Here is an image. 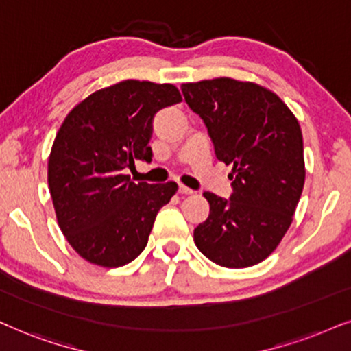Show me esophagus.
Masks as SVG:
<instances>
[{
  "mask_svg": "<svg viewBox=\"0 0 351 351\" xmlns=\"http://www.w3.org/2000/svg\"><path fill=\"white\" fill-rule=\"evenodd\" d=\"M178 193H180V194H186V195H189V194H193L194 191H193V189H189V188H186V186H183V184H180V186H178Z\"/></svg>",
  "mask_w": 351,
  "mask_h": 351,
  "instance_id": "esophagus-1",
  "label": "esophagus"
}]
</instances>
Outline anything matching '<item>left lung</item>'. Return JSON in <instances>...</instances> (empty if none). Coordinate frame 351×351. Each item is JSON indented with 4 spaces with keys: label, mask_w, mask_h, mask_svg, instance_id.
I'll return each instance as SVG.
<instances>
[{
    "label": "left lung",
    "mask_w": 351,
    "mask_h": 351,
    "mask_svg": "<svg viewBox=\"0 0 351 351\" xmlns=\"http://www.w3.org/2000/svg\"><path fill=\"white\" fill-rule=\"evenodd\" d=\"M181 91L215 156L232 167L230 199L204 193L210 213L194 230L195 245L219 266H254L279 245L300 200V125L273 91L250 82L213 78L184 83Z\"/></svg>",
    "instance_id": "obj_1"
}]
</instances>
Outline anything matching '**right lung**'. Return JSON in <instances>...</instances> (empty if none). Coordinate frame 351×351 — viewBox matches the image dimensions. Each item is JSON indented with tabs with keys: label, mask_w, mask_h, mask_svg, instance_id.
I'll return each mask as SVG.
<instances>
[{
	"label": "right lung",
	"mask_w": 351,
	"mask_h": 351,
	"mask_svg": "<svg viewBox=\"0 0 351 351\" xmlns=\"http://www.w3.org/2000/svg\"><path fill=\"white\" fill-rule=\"evenodd\" d=\"M173 85L125 80L75 106L56 134L48 184L65 239L90 263L117 268L147 245L157 212L178 186L133 183L127 168L152 160V119L178 104Z\"/></svg>",
	"instance_id": "obj_1"
}]
</instances>
